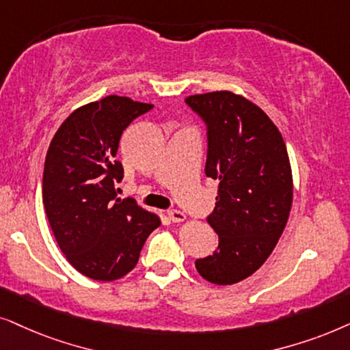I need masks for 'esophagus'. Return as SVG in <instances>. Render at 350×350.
I'll use <instances>...</instances> for the list:
<instances>
[{"label":"esophagus","mask_w":350,"mask_h":350,"mask_svg":"<svg viewBox=\"0 0 350 350\" xmlns=\"http://www.w3.org/2000/svg\"><path fill=\"white\" fill-rule=\"evenodd\" d=\"M167 217H170L172 222L185 221V214L183 211H178V209H171V211H167Z\"/></svg>","instance_id":"34e87169"}]
</instances>
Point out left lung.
<instances>
[{"label": "left lung", "mask_w": 350, "mask_h": 350, "mask_svg": "<svg viewBox=\"0 0 350 350\" xmlns=\"http://www.w3.org/2000/svg\"><path fill=\"white\" fill-rule=\"evenodd\" d=\"M185 104L206 124L204 174L219 180L206 217L219 245L195 267L204 280L234 285L265 262L283 234L293 202L290 158L272 120L245 97L216 91Z\"/></svg>", "instance_id": "1"}]
</instances>
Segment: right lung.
Returning a JSON list of instances; mask_svg holds the SVG:
<instances>
[{
    "mask_svg": "<svg viewBox=\"0 0 350 350\" xmlns=\"http://www.w3.org/2000/svg\"><path fill=\"white\" fill-rule=\"evenodd\" d=\"M152 104L107 96L77 109L46 153L43 203L68 262L83 275L111 282L136 267L147 237L160 226L133 198H118L120 137Z\"/></svg>",
    "mask_w": 350,
    "mask_h": 350,
    "instance_id": "add662e5",
    "label": "right lung"
}]
</instances>
